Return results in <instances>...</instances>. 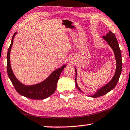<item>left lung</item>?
Wrapping results in <instances>:
<instances>
[{"label": "left lung", "mask_w": 130, "mask_h": 130, "mask_svg": "<svg viewBox=\"0 0 130 130\" xmlns=\"http://www.w3.org/2000/svg\"><path fill=\"white\" fill-rule=\"evenodd\" d=\"M103 38L105 40L111 48L113 49L114 53H115L116 63H117V67H116V73L113 79L110 82H108L107 85L102 87L99 89L95 94L93 95L90 96L92 98H98L102 96H103L112 89H113L115 88V86L117 85L118 81H119V77L120 76L121 71H122V60H121V50L120 49L118 41L116 37L115 34L113 33L111 31L108 32V33L106 34V36H103ZM75 72H76V77H75V83H76V86L79 91L82 92L79 88L77 86L76 83V69L75 68Z\"/></svg>", "instance_id": "left-lung-1"}]
</instances>
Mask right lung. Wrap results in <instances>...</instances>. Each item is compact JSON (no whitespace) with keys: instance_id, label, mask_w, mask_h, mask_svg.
Returning a JSON list of instances; mask_svg holds the SVG:
<instances>
[{"instance_id":"right-lung-1","label":"right lung","mask_w":130,"mask_h":130,"mask_svg":"<svg viewBox=\"0 0 130 130\" xmlns=\"http://www.w3.org/2000/svg\"><path fill=\"white\" fill-rule=\"evenodd\" d=\"M15 34L16 32L13 34L12 37L10 45L8 49L7 55V74L11 83L14 86L15 90L21 95L26 98L36 100H41L48 98L54 93L57 89L58 80L61 72L65 68V65L54 71L45 80L40 84L31 85V86H26L22 84L15 77L14 73L11 70L10 61V53L11 46L13 45L14 37Z\"/></svg>"}]
</instances>
